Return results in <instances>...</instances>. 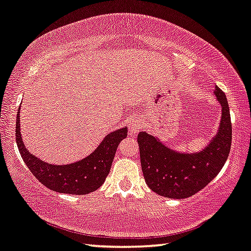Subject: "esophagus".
Masks as SVG:
<instances>
[{
  "label": "esophagus",
  "mask_w": 251,
  "mask_h": 251,
  "mask_svg": "<svg viewBox=\"0 0 251 251\" xmlns=\"http://www.w3.org/2000/svg\"><path fill=\"white\" fill-rule=\"evenodd\" d=\"M143 127H144V122L140 116H135L132 118V121L129 123V133L130 134H136L142 130Z\"/></svg>",
  "instance_id": "obj_1"
}]
</instances>
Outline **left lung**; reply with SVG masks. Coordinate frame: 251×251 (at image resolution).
<instances>
[{
    "mask_svg": "<svg viewBox=\"0 0 251 251\" xmlns=\"http://www.w3.org/2000/svg\"><path fill=\"white\" fill-rule=\"evenodd\" d=\"M214 94L222 107L219 132L200 153L182 154L170 150L145 132L137 136L141 165L149 188L162 197H192L211 182L229 156L232 140L231 118L224 91L216 87Z\"/></svg>",
    "mask_w": 251,
    "mask_h": 251,
    "instance_id": "obj_1",
    "label": "left lung"
}]
</instances>
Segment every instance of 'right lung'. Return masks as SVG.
I'll return each instance as SVG.
<instances>
[{
	"label": "right lung",
	"mask_w": 251,
	"mask_h": 251,
	"mask_svg": "<svg viewBox=\"0 0 251 251\" xmlns=\"http://www.w3.org/2000/svg\"><path fill=\"white\" fill-rule=\"evenodd\" d=\"M126 136V127L115 130L107 135L95 152L83 160L68 165H52L39 160L25 149L20 132V108L17 115L15 140L23 161L43 185L60 193L82 196L97 190L105 182L118 144Z\"/></svg>",
	"instance_id": "1"
}]
</instances>
